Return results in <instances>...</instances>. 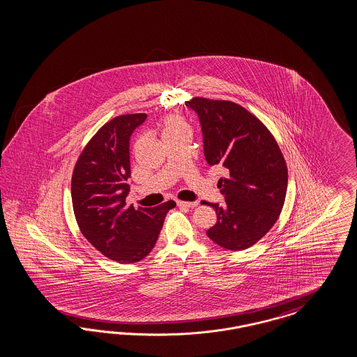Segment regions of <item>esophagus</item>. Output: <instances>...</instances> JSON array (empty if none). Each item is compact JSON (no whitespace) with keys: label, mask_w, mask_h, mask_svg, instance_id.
<instances>
[{"label":"esophagus","mask_w":357,"mask_h":357,"mask_svg":"<svg viewBox=\"0 0 357 357\" xmlns=\"http://www.w3.org/2000/svg\"><path fill=\"white\" fill-rule=\"evenodd\" d=\"M176 204L179 206H185V208H194L197 206V202H182V200H178Z\"/></svg>","instance_id":"obj_1"}]
</instances>
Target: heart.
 <instances>
[{
  "mask_svg": "<svg viewBox=\"0 0 357 357\" xmlns=\"http://www.w3.org/2000/svg\"><path fill=\"white\" fill-rule=\"evenodd\" d=\"M163 137L174 135V133H179V132H190V127L187 124V121L179 116V115H169L163 119L162 123Z\"/></svg>",
  "mask_w": 357,
  "mask_h": 357,
  "instance_id": "1",
  "label": "heart"
}]
</instances>
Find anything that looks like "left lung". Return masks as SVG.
Returning <instances> with one entry per match:
<instances>
[{
	"mask_svg": "<svg viewBox=\"0 0 357 357\" xmlns=\"http://www.w3.org/2000/svg\"><path fill=\"white\" fill-rule=\"evenodd\" d=\"M185 106L200 119L206 162L229 172L218 181L225 203H203L217 215L206 236L224 249H249L280 216L288 185L284 155L268 128L237 103L195 97Z\"/></svg>",
	"mask_w": 357,
	"mask_h": 357,
	"instance_id": "obj_1",
	"label": "left lung"
}]
</instances>
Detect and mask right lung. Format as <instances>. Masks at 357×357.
<instances>
[{"label":"right lung","mask_w":357,"mask_h":357,"mask_svg":"<svg viewBox=\"0 0 357 357\" xmlns=\"http://www.w3.org/2000/svg\"><path fill=\"white\" fill-rule=\"evenodd\" d=\"M146 114L120 115L87 142L72 175V203L84 237L108 259L136 263L154 248L169 200L154 208L127 206L130 192V139Z\"/></svg>","instance_id":"add662e5"}]
</instances>
